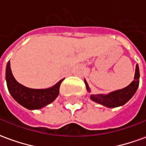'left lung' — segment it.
<instances>
[{"instance_id":"obj_1","label":"left lung","mask_w":146,"mask_h":146,"mask_svg":"<svg viewBox=\"0 0 146 146\" xmlns=\"http://www.w3.org/2000/svg\"><path fill=\"white\" fill-rule=\"evenodd\" d=\"M139 78H140L139 67H138V65L137 64L134 79H133V81L129 86L123 89H121V90L112 91L107 94H90V99L98 104L105 106L109 108H114V107L123 106L132 98L133 94L136 93L137 87L139 86ZM84 82L86 84L87 91L90 92V87L86 83V79H84Z\"/></svg>"}]
</instances>
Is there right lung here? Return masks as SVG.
Returning a JSON list of instances; mask_svg holds the SVG:
<instances>
[{
    "label": "right lung",
    "mask_w": 146,
    "mask_h": 146,
    "mask_svg": "<svg viewBox=\"0 0 146 146\" xmlns=\"http://www.w3.org/2000/svg\"><path fill=\"white\" fill-rule=\"evenodd\" d=\"M5 79L7 86L12 97L17 102L29 110L41 109L52 103L60 94V86L63 79L50 88L31 89L19 83L14 78L10 67V61L6 66Z\"/></svg>",
    "instance_id": "1"
}]
</instances>
